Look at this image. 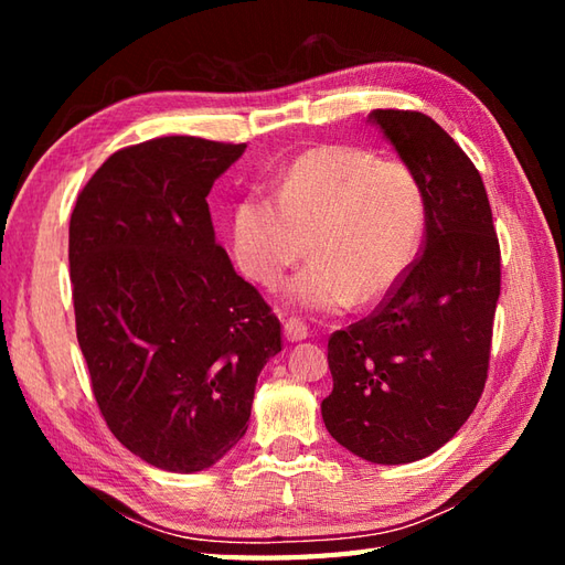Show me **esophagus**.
Wrapping results in <instances>:
<instances>
[{"mask_svg":"<svg viewBox=\"0 0 565 565\" xmlns=\"http://www.w3.org/2000/svg\"><path fill=\"white\" fill-rule=\"evenodd\" d=\"M284 338L289 342H301L308 338V326L301 318H289L284 322Z\"/></svg>","mask_w":565,"mask_h":565,"instance_id":"1","label":"esophagus"}]
</instances>
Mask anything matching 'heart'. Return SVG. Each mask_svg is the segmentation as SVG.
<instances>
[{
    "instance_id": "b5f03b06",
    "label": "heart",
    "mask_w": 565,
    "mask_h": 565,
    "mask_svg": "<svg viewBox=\"0 0 565 565\" xmlns=\"http://www.w3.org/2000/svg\"><path fill=\"white\" fill-rule=\"evenodd\" d=\"M425 191L401 160L352 146L296 158L276 199L249 194L233 213V252L249 279L274 286L308 252L316 262L286 301L318 313L388 298L413 269L425 235Z\"/></svg>"
}]
</instances>
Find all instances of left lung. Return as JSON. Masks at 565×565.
I'll list each match as a JSON object with an SVG mask.
<instances>
[{
	"label": "left lung",
	"mask_w": 565,
	"mask_h": 565,
	"mask_svg": "<svg viewBox=\"0 0 565 565\" xmlns=\"http://www.w3.org/2000/svg\"><path fill=\"white\" fill-rule=\"evenodd\" d=\"M425 191V247L369 318L332 332L330 435L371 463H411L444 447L488 379L500 245L483 179L429 116L369 114Z\"/></svg>",
	"instance_id": "1"
}]
</instances>
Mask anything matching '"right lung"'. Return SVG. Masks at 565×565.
Segmentation results:
<instances>
[{
    "mask_svg": "<svg viewBox=\"0 0 565 565\" xmlns=\"http://www.w3.org/2000/svg\"><path fill=\"white\" fill-rule=\"evenodd\" d=\"M245 142L152 138L114 152L70 218L77 342L114 437L196 473L243 439L281 322L215 243L209 191Z\"/></svg>",
    "mask_w": 565,
    "mask_h": 565,
    "instance_id": "obj_1",
    "label": "right lung"
}]
</instances>
